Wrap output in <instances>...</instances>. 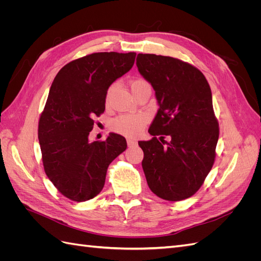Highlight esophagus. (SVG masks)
<instances>
[{"label": "esophagus", "mask_w": 261, "mask_h": 261, "mask_svg": "<svg viewBox=\"0 0 261 261\" xmlns=\"http://www.w3.org/2000/svg\"><path fill=\"white\" fill-rule=\"evenodd\" d=\"M127 145H128L129 147L135 146V145H137V140H136V139H133V138H128V139H127Z\"/></svg>", "instance_id": "34e87169"}]
</instances>
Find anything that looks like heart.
Masks as SVG:
<instances>
[{
  "mask_svg": "<svg viewBox=\"0 0 261 261\" xmlns=\"http://www.w3.org/2000/svg\"><path fill=\"white\" fill-rule=\"evenodd\" d=\"M148 85V83L143 78H136L130 83L132 91L136 90L139 87ZM116 89V84H112L109 87L107 91L106 100L107 102L111 98L113 92ZM147 123V117L144 114H122L115 117L112 122V129L118 134H122L124 136H135L141 132L144 126Z\"/></svg>",
  "mask_w": 261,
  "mask_h": 261,
  "instance_id": "obj_1",
  "label": "heart"
}]
</instances>
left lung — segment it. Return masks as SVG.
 <instances>
[{"mask_svg": "<svg viewBox=\"0 0 261 261\" xmlns=\"http://www.w3.org/2000/svg\"><path fill=\"white\" fill-rule=\"evenodd\" d=\"M136 65L160 107L148 130L152 139L138 141L148 186L164 200L189 198L216 159L219 123L210 86L198 68L175 58L139 53Z\"/></svg>", "mask_w": 261, "mask_h": 261, "instance_id": "left-lung-1", "label": "left lung"}]
</instances>
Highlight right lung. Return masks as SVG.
Returning a JSON list of instances; mask_svg holds the SVG:
<instances>
[{
    "label": "right lung",
    "mask_w": 261,
    "mask_h": 261,
    "mask_svg": "<svg viewBox=\"0 0 261 261\" xmlns=\"http://www.w3.org/2000/svg\"><path fill=\"white\" fill-rule=\"evenodd\" d=\"M136 53L98 52L60 69L40 115L38 138L46 176L66 198L92 199L105 186L107 171L127 148L111 133L103 141L88 140L93 118L106 110L109 87L133 67Z\"/></svg>",
    "instance_id": "obj_1"
}]
</instances>
